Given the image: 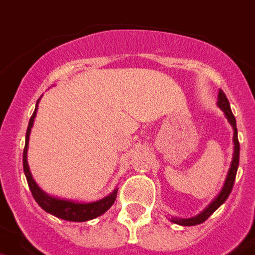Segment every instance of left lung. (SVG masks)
Masks as SVG:
<instances>
[{
    "instance_id": "obj_1",
    "label": "left lung",
    "mask_w": 255,
    "mask_h": 255,
    "mask_svg": "<svg viewBox=\"0 0 255 255\" xmlns=\"http://www.w3.org/2000/svg\"><path fill=\"white\" fill-rule=\"evenodd\" d=\"M217 106L220 107L223 111H224L225 117L228 119V122L231 123V126L233 127V144H235V152H233V158H232L231 167H229L228 175H227V179L224 182V186L221 188L220 194L217 195L216 199L211 203L210 206L207 207L206 210L200 212L198 216L190 217V219H178V217H171V221L175 223V224L183 225V227H191V225H198L202 224L203 221H206L211 215L214 214L215 211L219 208V207L228 199L229 194L232 192V188L235 185L236 174H237V169H239V161H240V142L239 137H237V127H236V118L235 115L232 114L231 105H229V101L227 98V95L224 94L223 90H219V97H217Z\"/></svg>"
}]
</instances>
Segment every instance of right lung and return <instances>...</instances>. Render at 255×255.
<instances>
[{
	"label": "right lung",
	"instance_id": "1",
	"mask_svg": "<svg viewBox=\"0 0 255 255\" xmlns=\"http://www.w3.org/2000/svg\"><path fill=\"white\" fill-rule=\"evenodd\" d=\"M38 102L35 106V111L31 117L30 122H28V127H27L26 132V144H24L23 149V170L26 174L27 183L31 190V194L34 196V199L36 200L39 206L48 214L53 215V216L63 219L67 221H76V223H82V221H88L95 219V217L101 216L109 210L110 207L113 206L118 195V188H115L110 195L106 198L98 200V202L93 203H77L73 200L67 199H59L55 196H51L48 194H45L34 181V178L31 175L30 167H28V162H27V149H28V140H30L31 128L34 126V119L36 117V111H38Z\"/></svg>",
	"mask_w": 255,
	"mask_h": 255
}]
</instances>
